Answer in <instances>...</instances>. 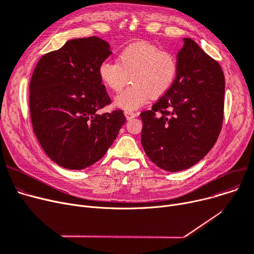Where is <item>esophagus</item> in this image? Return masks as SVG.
I'll return each instance as SVG.
<instances>
[{
	"mask_svg": "<svg viewBox=\"0 0 254 254\" xmlns=\"http://www.w3.org/2000/svg\"><path fill=\"white\" fill-rule=\"evenodd\" d=\"M125 115H126V117H127V120L132 119V118H135V117L137 116V114H136V113L131 112V111H125Z\"/></svg>",
	"mask_w": 254,
	"mask_h": 254,
	"instance_id": "esophagus-1",
	"label": "esophagus"
}]
</instances>
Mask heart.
<instances>
[{
  "label": "heart",
  "instance_id": "1",
  "mask_svg": "<svg viewBox=\"0 0 254 254\" xmlns=\"http://www.w3.org/2000/svg\"><path fill=\"white\" fill-rule=\"evenodd\" d=\"M98 75L102 84L112 91L122 90L130 80L131 85L118 93L114 105L132 111L150 98L159 99L170 91L178 75V61L169 50L140 42L120 50L116 63L102 62Z\"/></svg>",
  "mask_w": 254,
  "mask_h": 254
}]
</instances>
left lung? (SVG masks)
Wrapping results in <instances>:
<instances>
[{
  "instance_id": "obj_1",
  "label": "left lung",
  "mask_w": 254,
  "mask_h": 254,
  "mask_svg": "<svg viewBox=\"0 0 254 254\" xmlns=\"http://www.w3.org/2000/svg\"><path fill=\"white\" fill-rule=\"evenodd\" d=\"M183 41L174 85L140 115L145 153L169 172L201 161L214 146L223 120L225 81L220 64L192 39Z\"/></svg>"
}]
</instances>
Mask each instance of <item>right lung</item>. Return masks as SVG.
<instances>
[{
  "mask_svg": "<svg viewBox=\"0 0 254 254\" xmlns=\"http://www.w3.org/2000/svg\"><path fill=\"white\" fill-rule=\"evenodd\" d=\"M99 37L69 40L38 62L30 83L35 135L50 159L82 170L101 159L127 122L123 110L98 114L111 103L98 75L111 55Z\"/></svg>",
  "mask_w": 254,
  "mask_h": 254,
  "instance_id": "right-lung-1",
  "label": "right lung"
}]
</instances>
